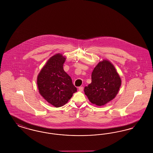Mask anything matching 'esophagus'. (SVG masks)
<instances>
[{
	"label": "esophagus",
	"instance_id": "esophagus-1",
	"mask_svg": "<svg viewBox=\"0 0 153 153\" xmlns=\"http://www.w3.org/2000/svg\"><path fill=\"white\" fill-rule=\"evenodd\" d=\"M78 90H79V91H80V92H82V91H83V87H79V88H78Z\"/></svg>",
	"mask_w": 153,
	"mask_h": 153
}]
</instances>
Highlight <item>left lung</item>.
<instances>
[{"label":"left lung","mask_w":153,"mask_h":153,"mask_svg":"<svg viewBox=\"0 0 153 153\" xmlns=\"http://www.w3.org/2000/svg\"><path fill=\"white\" fill-rule=\"evenodd\" d=\"M121 83L114 66L109 60L103 59L94 68L91 83L85 87L84 91L91 103L102 106L114 99Z\"/></svg>","instance_id":"8db88e82"}]
</instances>
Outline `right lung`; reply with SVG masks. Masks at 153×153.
I'll use <instances>...</instances> for the list:
<instances>
[{
    "instance_id": "obj_1",
    "label": "right lung",
    "mask_w": 153,
    "mask_h": 153,
    "mask_svg": "<svg viewBox=\"0 0 153 153\" xmlns=\"http://www.w3.org/2000/svg\"><path fill=\"white\" fill-rule=\"evenodd\" d=\"M66 56L56 53L47 60L37 77L39 93L55 107L64 106L77 91L71 77L64 71Z\"/></svg>"
}]
</instances>
